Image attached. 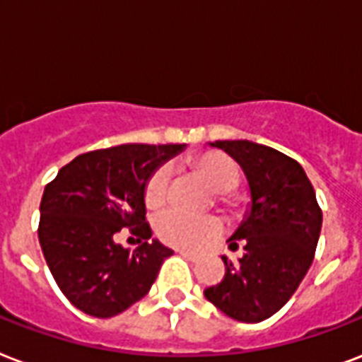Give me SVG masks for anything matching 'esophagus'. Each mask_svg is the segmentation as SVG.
Masks as SVG:
<instances>
[{
  "label": "esophagus",
  "mask_w": 362,
  "mask_h": 362,
  "mask_svg": "<svg viewBox=\"0 0 362 362\" xmlns=\"http://www.w3.org/2000/svg\"><path fill=\"white\" fill-rule=\"evenodd\" d=\"M179 255H181V257H185V259L192 260V262H196V260H198V255L192 253V251H187V249H179Z\"/></svg>",
  "instance_id": "1"
}]
</instances>
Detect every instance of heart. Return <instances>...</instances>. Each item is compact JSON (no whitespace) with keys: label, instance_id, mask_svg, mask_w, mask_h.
<instances>
[{"label":"heart","instance_id":"heart-1","mask_svg":"<svg viewBox=\"0 0 362 362\" xmlns=\"http://www.w3.org/2000/svg\"><path fill=\"white\" fill-rule=\"evenodd\" d=\"M200 172L207 177L215 190H219V200L228 207H236L240 204L234 194L242 170L230 156L211 151L198 156L196 160ZM172 179V166L162 164L151 173L145 185V204L153 209L160 207L168 198V187ZM156 232L162 242L170 243L173 247L200 249L207 242H211L221 234V223L211 215H192L181 209H168L160 213L156 219Z\"/></svg>","mask_w":362,"mask_h":362}]
</instances>
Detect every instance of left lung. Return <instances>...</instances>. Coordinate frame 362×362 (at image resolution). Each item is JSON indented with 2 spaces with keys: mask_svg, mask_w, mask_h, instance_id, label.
<instances>
[{
  "mask_svg": "<svg viewBox=\"0 0 362 362\" xmlns=\"http://www.w3.org/2000/svg\"><path fill=\"white\" fill-rule=\"evenodd\" d=\"M242 166L251 192V209L230 236L238 262L223 255V281L204 295L228 317L259 323L279 312L310 270L323 213L306 172L291 156L247 141L209 143Z\"/></svg>",
  "mask_w": 362,
  "mask_h": 362,
  "instance_id": "obj_1",
  "label": "left lung"
}]
</instances>
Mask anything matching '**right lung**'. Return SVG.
Masks as SVG:
<instances>
[{
  "instance_id": "add662e5",
  "label": "right lung",
  "mask_w": 362,
  "mask_h": 362,
  "mask_svg": "<svg viewBox=\"0 0 362 362\" xmlns=\"http://www.w3.org/2000/svg\"><path fill=\"white\" fill-rule=\"evenodd\" d=\"M185 145L126 143L79 155L45 187L39 243L66 298L105 319L141 300L173 253L151 242L145 185ZM122 228L146 242L134 252L116 243Z\"/></svg>"
}]
</instances>
